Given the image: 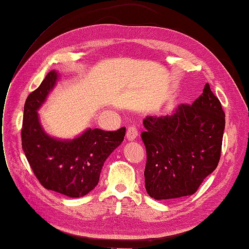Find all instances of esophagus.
I'll list each match as a JSON object with an SVG mask.
<instances>
[{"label":"esophagus","mask_w":249,"mask_h":249,"mask_svg":"<svg viewBox=\"0 0 249 249\" xmlns=\"http://www.w3.org/2000/svg\"><path fill=\"white\" fill-rule=\"evenodd\" d=\"M137 135H139V131H137L135 126L128 127L127 132H126V136H127L128 140H129V141H134L136 139Z\"/></svg>","instance_id":"obj_1"}]
</instances>
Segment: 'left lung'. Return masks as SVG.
Listing matches in <instances>:
<instances>
[{"label":"left lung","instance_id":"8db88e82","mask_svg":"<svg viewBox=\"0 0 249 249\" xmlns=\"http://www.w3.org/2000/svg\"><path fill=\"white\" fill-rule=\"evenodd\" d=\"M143 126L148 194L156 200L195 194L217 166L225 130V112L209 84L192 105L181 104L170 116L146 117Z\"/></svg>","mask_w":249,"mask_h":249}]
</instances>
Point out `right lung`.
Here are the masks:
<instances>
[{"mask_svg":"<svg viewBox=\"0 0 249 249\" xmlns=\"http://www.w3.org/2000/svg\"><path fill=\"white\" fill-rule=\"evenodd\" d=\"M57 80L52 71L27 96L21 128L22 150L35 177L45 188L71 198L93 190L104 163L123 141L126 128L116 131L88 129L72 141H57L46 134L38 109Z\"/></svg>","mask_w":249,"mask_h":249,"instance_id":"right-lung-1","label":"right lung"}]
</instances>
